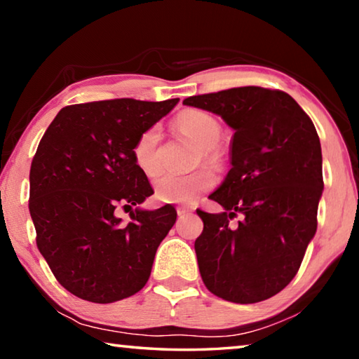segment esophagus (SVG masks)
Segmentation results:
<instances>
[{"mask_svg":"<svg viewBox=\"0 0 359 359\" xmlns=\"http://www.w3.org/2000/svg\"><path fill=\"white\" fill-rule=\"evenodd\" d=\"M191 212L190 208H185V205H182V208H177V215L179 217H184V215H188Z\"/></svg>","mask_w":359,"mask_h":359,"instance_id":"34e87169","label":"esophagus"}]
</instances>
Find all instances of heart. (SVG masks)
Returning <instances> with one entry per match:
<instances>
[{
    "instance_id": "heart-1",
    "label": "heart",
    "mask_w": 359,
    "mask_h": 359,
    "mask_svg": "<svg viewBox=\"0 0 359 359\" xmlns=\"http://www.w3.org/2000/svg\"><path fill=\"white\" fill-rule=\"evenodd\" d=\"M175 123L187 136H190L205 149V156H209V149L214 147L222 135L218 121L212 115L201 111L182 112ZM160 137V126L151 125L137 136L133 145V158H135L136 166L147 177H154L160 171V163L156 156ZM215 174L209 169H201V171L185 175L165 174L155 182V194L163 203L191 204L203 193L209 191L215 185Z\"/></svg>"
}]
</instances>
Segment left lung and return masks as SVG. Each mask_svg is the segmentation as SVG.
<instances>
[{
	"mask_svg": "<svg viewBox=\"0 0 359 359\" xmlns=\"http://www.w3.org/2000/svg\"><path fill=\"white\" fill-rule=\"evenodd\" d=\"M184 104L220 115L234 130L231 169L209 196L224 212L196 210L204 223L194 242L203 282L229 302L269 299L293 280L317 231L323 191L317 130L280 90L229 88ZM238 213L243 218L233 227Z\"/></svg>",
	"mask_w": 359,
	"mask_h": 359,
	"instance_id": "obj_1",
	"label": "left lung"
}]
</instances>
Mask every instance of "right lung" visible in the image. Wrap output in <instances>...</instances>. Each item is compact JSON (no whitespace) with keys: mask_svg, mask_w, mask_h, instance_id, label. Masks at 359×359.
<instances>
[{"mask_svg":"<svg viewBox=\"0 0 359 359\" xmlns=\"http://www.w3.org/2000/svg\"><path fill=\"white\" fill-rule=\"evenodd\" d=\"M177 102L120 98L66 106L41 139L29 169L36 244L60 285L81 299L115 302L149 280L177 212L171 204L137 208L154 188L136 166L133 145ZM118 207L130 210V224L114 214Z\"/></svg>","mask_w":359,"mask_h":359,"instance_id":"add662e5","label":"right lung"}]
</instances>
